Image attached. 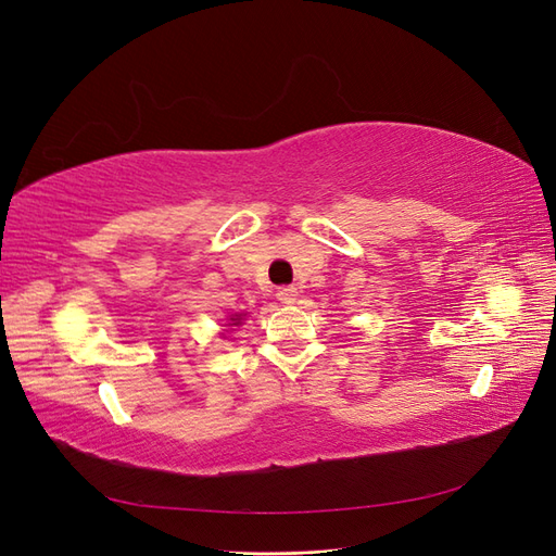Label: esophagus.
Listing matches in <instances>:
<instances>
[{
    "mask_svg": "<svg viewBox=\"0 0 556 556\" xmlns=\"http://www.w3.org/2000/svg\"><path fill=\"white\" fill-rule=\"evenodd\" d=\"M276 296H278V301H282V304H294L299 296V290L294 288V285H282V288H278Z\"/></svg>",
    "mask_w": 556,
    "mask_h": 556,
    "instance_id": "esophagus-1",
    "label": "esophagus"
}]
</instances>
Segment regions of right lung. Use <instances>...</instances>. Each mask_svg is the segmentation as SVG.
<instances>
[{"mask_svg": "<svg viewBox=\"0 0 556 556\" xmlns=\"http://www.w3.org/2000/svg\"><path fill=\"white\" fill-rule=\"evenodd\" d=\"M229 319H231V323H229V327H231V325H241V323H239V319H241V315H237V317H229Z\"/></svg>", "mask_w": 556, "mask_h": 556, "instance_id": "right-lung-1", "label": "right lung"}]
</instances>
